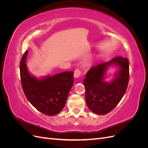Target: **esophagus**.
I'll return each mask as SVG.
<instances>
[{"label":"esophagus","instance_id":"esophagus-1","mask_svg":"<svg viewBox=\"0 0 148 148\" xmlns=\"http://www.w3.org/2000/svg\"><path fill=\"white\" fill-rule=\"evenodd\" d=\"M82 74V71L79 69H77L75 70L74 71V77L75 78H78L79 77L80 75Z\"/></svg>","mask_w":148,"mask_h":148}]
</instances>
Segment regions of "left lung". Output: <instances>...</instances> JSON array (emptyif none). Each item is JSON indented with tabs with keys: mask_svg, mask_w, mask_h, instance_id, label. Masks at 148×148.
<instances>
[{
	"mask_svg": "<svg viewBox=\"0 0 148 148\" xmlns=\"http://www.w3.org/2000/svg\"><path fill=\"white\" fill-rule=\"evenodd\" d=\"M111 66L118 70L110 82L105 81L106 71ZM129 79V62L127 58L117 57L96 65L86 74L83 83L86 89L87 106L93 113L105 115L117 106L127 91Z\"/></svg>",
	"mask_w": 148,
	"mask_h": 148,
	"instance_id": "left-lung-1",
	"label": "left lung"
}]
</instances>
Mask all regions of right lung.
Masks as SVG:
<instances>
[{
  "instance_id": "1",
  "label": "right lung",
  "mask_w": 148,
  "mask_h": 148,
  "mask_svg": "<svg viewBox=\"0 0 148 148\" xmlns=\"http://www.w3.org/2000/svg\"><path fill=\"white\" fill-rule=\"evenodd\" d=\"M27 56L28 51L22 57L20 65L22 88L26 98L44 114L52 116L59 114L64 108L73 84V72L65 71L37 78L28 69Z\"/></svg>"
}]
</instances>
